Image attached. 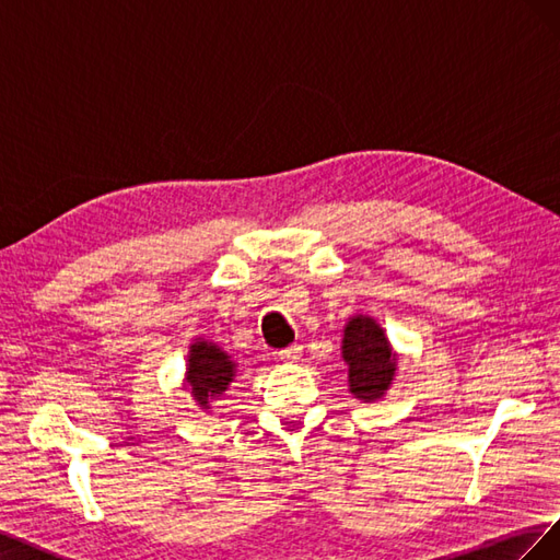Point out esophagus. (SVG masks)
I'll return each mask as SVG.
<instances>
[{
  "mask_svg": "<svg viewBox=\"0 0 560 560\" xmlns=\"http://www.w3.org/2000/svg\"><path fill=\"white\" fill-rule=\"evenodd\" d=\"M278 358L282 360V362H296L299 358H301V346H290V348H282L280 352H278Z\"/></svg>",
  "mask_w": 560,
  "mask_h": 560,
  "instance_id": "esophagus-1",
  "label": "esophagus"
}]
</instances>
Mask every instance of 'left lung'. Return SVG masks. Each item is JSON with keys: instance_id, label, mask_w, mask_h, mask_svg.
<instances>
[{"instance_id": "left-lung-1", "label": "left lung", "mask_w": 560, "mask_h": 560, "mask_svg": "<svg viewBox=\"0 0 560 560\" xmlns=\"http://www.w3.org/2000/svg\"><path fill=\"white\" fill-rule=\"evenodd\" d=\"M341 354L348 364V385L354 399H383L397 374V354L374 317L354 315L348 319Z\"/></svg>"}]
</instances>
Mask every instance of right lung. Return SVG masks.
I'll list each match as a JSON object with an SVG mask.
<instances>
[{
    "mask_svg": "<svg viewBox=\"0 0 560 560\" xmlns=\"http://www.w3.org/2000/svg\"><path fill=\"white\" fill-rule=\"evenodd\" d=\"M235 378V362L217 343L196 338L186 360V389L202 409H210L212 399L222 397Z\"/></svg>",
    "mask_w": 560,
    "mask_h": 560,
    "instance_id": "add662e5",
    "label": "right lung"
}]
</instances>
